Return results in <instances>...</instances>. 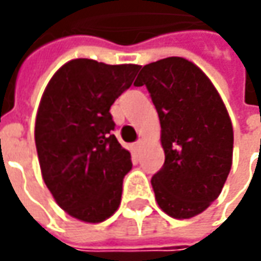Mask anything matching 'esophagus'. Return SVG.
<instances>
[{
    "label": "esophagus",
    "instance_id": "obj_1",
    "mask_svg": "<svg viewBox=\"0 0 261 261\" xmlns=\"http://www.w3.org/2000/svg\"><path fill=\"white\" fill-rule=\"evenodd\" d=\"M141 146H142V141H141V139H139V141H136L135 144H134V148H135L136 151H138V149H139Z\"/></svg>",
    "mask_w": 261,
    "mask_h": 261
}]
</instances>
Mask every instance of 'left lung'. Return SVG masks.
I'll return each instance as SVG.
<instances>
[{
    "label": "left lung",
    "mask_w": 261,
    "mask_h": 261,
    "mask_svg": "<svg viewBox=\"0 0 261 261\" xmlns=\"http://www.w3.org/2000/svg\"><path fill=\"white\" fill-rule=\"evenodd\" d=\"M135 86L146 87L161 123L166 161L151 180L156 203L175 219L202 214L232 166L234 132L221 95L200 68L178 56L144 66Z\"/></svg>",
    "instance_id": "8db88e82"
}]
</instances>
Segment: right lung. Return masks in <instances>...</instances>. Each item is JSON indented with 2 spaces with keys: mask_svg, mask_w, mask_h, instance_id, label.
<instances>
[{
  "mask_svg": "<svg viewBox=\"0 0 261 261\" xmlns=\"http://www.w3.org/2000/svg\"><path fill=\"white\" fill-rule=\"evenodd\" d=\"M139 68L72 59L42 95L35 126L42 177L56 203L80 221L103 222L120 205L132 160L113 135L110 107Z\"/></svg>",
  "mask_w": 261,
  "mask_h": 261,
  "instance_id": "right-lung-1",
  "label": "right lung"
}]
</instances>
